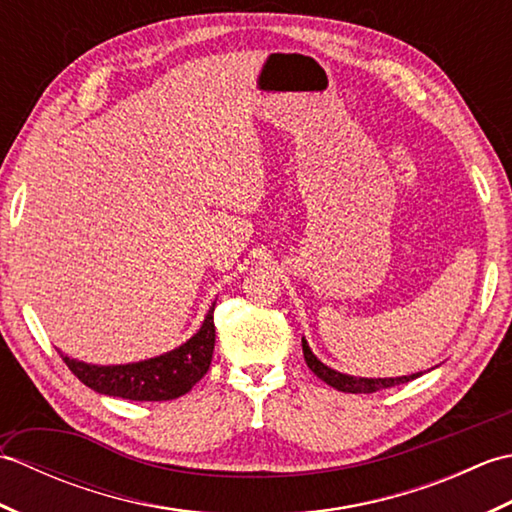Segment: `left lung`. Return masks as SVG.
<instances>
[{
  "label": "left lung",
  "mask_w": 512,
  "mask_h": 512,
  "mask_svg": "<svg viewBox=\"0 0 512 512\" xmlns=\"http://www.w3.org/2000/svg\"><path fill=\"white\" fill-rule=\"evenodd\" d=\"M301 347H303V358H306L308 367L317 374L323 383H328L330 387L345 391V394H374L378 389H389L396 387L402 383H409V380L418 378L420 374H411V376H400V378H356V376H347L341 372H334V369L325 367L317 356L310 352V347L306 343V339H301Z\"/></svg>",
  "instance_id": "1"
}]
</instances>
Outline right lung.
<instances>
[{
	"mask_svg": "<svg viewBox=\"0 0 512 512\" xmlns=\"http://www.w3.org/2000/svg\"><path fill=\"white\" fill-rule=\"evenodd\" d=\"M213 310L215 303L209 314H206L198 334L191 336L178 350L158 358H149V361L143 363L103 367L74 361V358L65 354H61V358L83 385L99 391V394L140 402L180 398L191 391V387L211 367L215 347Z\"/></svg>",
	"mask_w": 512,
	"mask_h": 512,
	"instance_id": "obj_1",
	"label": "right lung"
}]
</instances>
